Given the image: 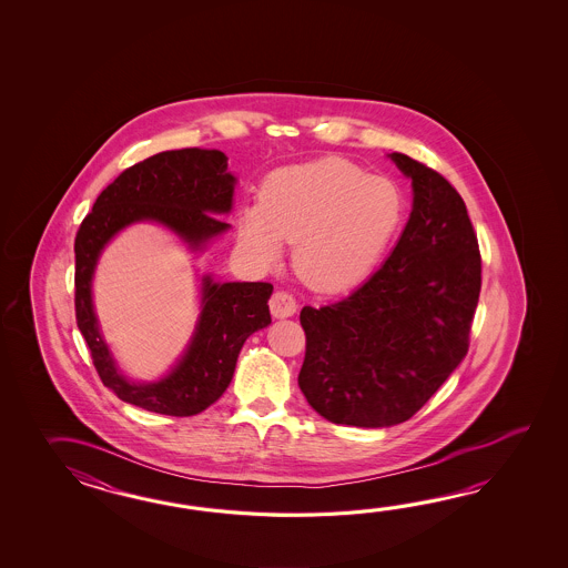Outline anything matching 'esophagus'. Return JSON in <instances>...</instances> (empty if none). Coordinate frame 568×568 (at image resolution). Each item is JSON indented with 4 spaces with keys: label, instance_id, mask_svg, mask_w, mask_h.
Wrapping results in <instances>:
<instances>
[{
    "label": "esophagus",
    "instance_id": "obj_1",
    "mask_svg": "<svg viewBox=\"0 0 568 568\" xmlns=\"http://www.w3.org/2000/svg\"><path fill=\"white\" fill-rule=\"evenodd\" d=\"M270 313H272L274 318H288V316H292V314L296 313L294 296L288 294V292H284V290L274 292L272 298H270Z\"/></svg>",
    "mask_w": 568,
    "mask_h": 568
}]
</instances>
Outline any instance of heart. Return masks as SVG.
I'll use <instances>...</instances> for the list:
<instances>
[{
  "label": "heart",
  "mask_w": 568,
  "mask_h": 568,
  "mask_svg": "<svg viewBox=\"0 0 568 568\" xmlns=\"http://www.w3.org/2000/svg\"><path fill=\"white\" fill-rule=\"evenodd\" d=\"M406 219L398 182L341 158L276 170L262 199L243 206L240 237L264 262L296 242L294 267L326 292L359 284L384 260Z\"/></svg>",
  "instance_id": "obj_1"
}]
</instances>
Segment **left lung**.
Masks as SVG:
<instances>
[{"mask_svg": "<svg viewBox=\"0 0 568 568\" xmlns=\"http://www.w3.org/2000/svg\"><path fill=\"white\" fill-rule=\"evenodd\" d=\"M389 158L414 189L394 252L347 298L301 313L298 386L328 423H406L469 351L481 254L465 201L423 162L399 152Z\"/></svg>", "mask_w": 568, "mask_h": 568, "instance_id": "1", "label": "left lung"}]
</instances>
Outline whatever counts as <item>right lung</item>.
<instances>
[{"instance_id": "add662e5", "label": "right lung", "mask_w": 568, "mask_h": 568, "mask_svg": "<svg viewBox=\"0 0 568 568\" xmlns=\"http://www.w3.org/2000/svg\"><path fill=\"white\" fill-rule=\"evenodd\" d=\"M235 179L219 150L184 148L145 158L123 170L83 219L74 237V314L103 386L138 408L166 416H194L217 402L230 386L245 338L272 323L267 282L203 278V311L193 341L181 362L154 384H135L118 372L97 326L91 280L97 260L118 231L156 221L203 250L230 225L217 215L230 213Z\"/></svg>"}]
</instances>
